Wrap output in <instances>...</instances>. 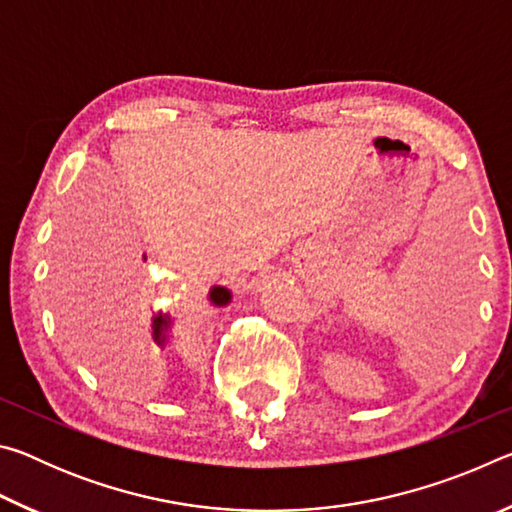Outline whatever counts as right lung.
<instances>
[{
  "instance_id": "right-lung-1",
  "label": "right lung",
  "mask_w": 512,
  "mask_h": 512,
  "mask_svg": "<svg viewBox=\"0 0 512 512\" xmlns=\"http://www.w3.org/2000/svg\"><path fill=\"white\" fill-rule=\"evenodd\" d=\"M210 300L214 302L216 307L228 305V302H230V291L223 289V287H214V289L210 291ZM169 327H171V318H169V316H162V314L153 316V323H151L153 341L158 343V345H162L164 341H167V329H169Z\"/></svg>"
}]
</instances>
